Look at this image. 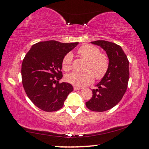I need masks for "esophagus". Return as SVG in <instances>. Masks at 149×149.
Segmentation results:
<instances>
[{
    "label": "esophagus",
    "mask_w": 149,
    "mask_h": 149,
    "mask_svg": "<svg viewBox=\"0 0 149 149\" xmlns=\"http://www.w3.org/2000/svg\"><path fill=\"white\" fill-rule=\"evenodd\" d=\"M74 91H79V90H81V88H80V87H77V86H74Z\"/></svg>",
    "instance_id": "34e87169"
}]
</instances>
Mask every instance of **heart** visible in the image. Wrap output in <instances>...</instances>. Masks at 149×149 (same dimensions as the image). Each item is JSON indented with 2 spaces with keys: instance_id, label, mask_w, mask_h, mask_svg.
I'll list each match as a JSON object with an SVG mask.
<instances>
[{
  "instance_id": "b5f03b06",
  "label": "heart",
  "mask_w": 149,
  "mask_h": 149,
  "mask_svg": "<svg viewBox=\"0 0 149 149\" xmlns=\"http://www.w3.org/2000/svg\"><path fill=\"white\" fill-rule=\"evenodd\" d=\"M78 54L88 61L85 68L86 72H72L67 74L66 81L77 87H82L92 83L94 79L100 80L107 74L109 68V59L100 49L91 45H82L78 50ZM72 54L68 52L62 60V68L65 71H69L72 68Z\"/></svg>"
}]
</instances>
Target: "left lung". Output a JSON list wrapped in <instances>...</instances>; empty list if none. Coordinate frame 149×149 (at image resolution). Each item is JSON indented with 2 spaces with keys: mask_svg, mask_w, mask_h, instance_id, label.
Masks as SVG:
<instances>
[{
  "mask_svg": "<svg viewBox=\"0 0 149 149\" xmlns=\"http://www.w3.org/2000/svg\"><path fill=\"white\" fill-rule=\"evenodd\" d=\"M106 51L109 59L107 74L93 89V97L86 102V107L92 111H108L117 104L127 91L129 79V62L122 48L106 40L91 42Z\"/></svg>",
  "mask_w": 149,
  "mask_h": 149,
  "instance_id": "left-lung-1",
  "label": "left lung"
}]
</instances>
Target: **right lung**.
I'll list each match as a JSON object with an SVG mask.
<instances>
[{"instance_id":"1","label":"right lung","mask_w":149,"mask_h":149,"mask_svg":"<svg viewBox=\"0 0 149 149\" xmlns=\"http://www.w3.org/2000/svg\"><path fill=\"white\" fill-rule=\"evenodd\" d=\"M79 42L63 43L56 40L33 45L22 63V82L33 103L46 112L56 111L73 91L71 84L59 81L63 78L62 60Z\"/></svg>"}]
</instances>
